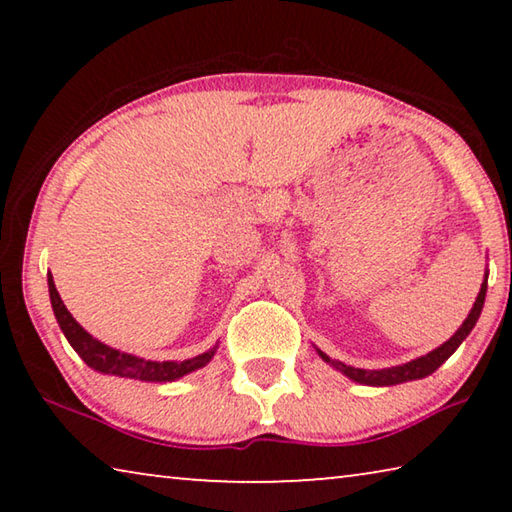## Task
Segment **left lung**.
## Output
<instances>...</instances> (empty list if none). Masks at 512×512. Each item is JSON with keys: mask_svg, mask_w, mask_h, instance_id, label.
Masks as SVG:
<instances>
[{"mask_svg": "<svg viewBox=\"0 0 512 512\" xmlns=\"http://www.w3.org/2000/svg\"><path fill=\"white\" fill-rule=\"evenodd\" d=\"M485 289H488V273H485V282L481 284V291H479V296H476L474 307L470 309V314H467V318L463 320V325L456 329V334L452 336V339L445 341L440 348L431 350L429 354H424V357H418L409 363H402V366L381 368V370H363V368L345 366V363H341V361L329 359L327 354L320 350H318V354L323 357V361L329 363V366L341 370L345 377H350L352 381H359V384H366V386H395V384H404V381L422 379L443 366V363L456 352L458 345L467 339V334L472 332V327L476 325V320H479V316H481V309L485 302Z\"/></svg>", "mask_w": 512, "mask_h": 512, "instance_id": "obj_1", "label": "left lung"}]
</instances>
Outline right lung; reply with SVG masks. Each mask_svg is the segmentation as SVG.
<instances>
[{"instance_id": "add662e5", "label": "right lung", "mask_w": 512, "mask_h": 512, "mask_svg": "<svg viewBox=\"0 0 512 512\" xmlns=\"http://www.w3.org/2000/svg\"><path fill=\"white\" fill-rule=\"evenodd\" d=\"M47 282H49L51 307H54V316L58 320L60 329H63L65 339L92 370L103 372V375L142 379V381H173V379H180V377L189 375V372L207 366L210 359L214 357L216 348L198 354V357H194V359H185V361H146V359L135 357V354H126V352L110 348V345L97 341L94 336L85 332L79 323H76L74 316L69 314L67 307L63 305V300H60L51 273L47 277Z\"/></svg>"}]
</instances>
